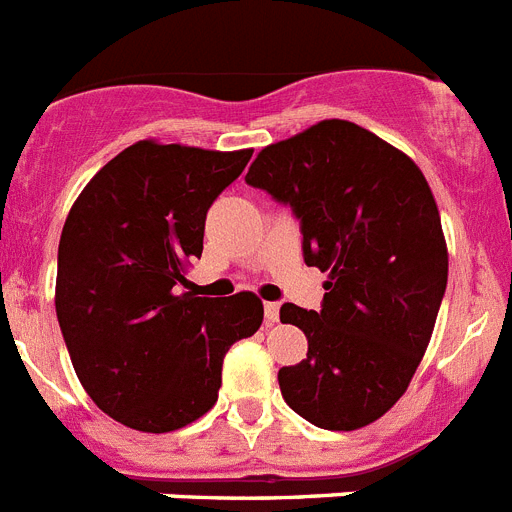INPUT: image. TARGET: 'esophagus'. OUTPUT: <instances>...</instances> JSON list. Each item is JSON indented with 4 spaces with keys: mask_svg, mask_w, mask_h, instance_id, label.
I'll return each instance as SVG.
<instances>
[{
    "mask_svg": "<svg viewBox=\"0 0 512 512\" xmlns=\"http://www.w3.org/2000/svg\"><path fill=\"white\" fill-rule=\"evenodd\" d=\"M264 316H266V323H277L279 321V303H264Z\"/></svg>",
    "mask_w": 512,
    "mask_h": 512,
    "instance_id": "obj_1",
    "label": "esophagus"
}]
</instances>
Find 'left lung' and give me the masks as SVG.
<instances>
[{
  "label": "left lung",
  "instance_id": "obj_1",
  "mask_svg": "<svg viewBox=\"0 0 512 512\" xmlns=\"http://www.w3.org/2000/svg\"><path fill=\"white\" fill-rule=\"evenodd\" d=\"M248 186L292 207L308 266L329 272L321 310L285 303L308 360L279 370L287 406L323 430H360L404 396L448 285V248L412 157L329 119L256 155Z\"/></svg>",
  "mask_w": 512,
  "mask_h": 512
}]
</instances>
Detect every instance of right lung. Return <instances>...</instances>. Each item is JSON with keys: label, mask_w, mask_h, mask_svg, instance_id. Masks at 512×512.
<instances>
[{"label": "right lung", "mask_w": 512, "mask_h": 512, "mask_svg": "<svg viewBox=\"0 0 512 512\" xmlns=\"http://www.w3.org/2000/svg\"><path fill=\"white\" fill-rule=\"evenodd\" d=\"M251 155L142 139L69 209L56 318L87 396L131 430L173 432L207 414L227 349L264 321L253 292L217 300L181 290L202 256L207 209Z\"/></svg>", "instance_id": "obj_1"}]
</instances>
